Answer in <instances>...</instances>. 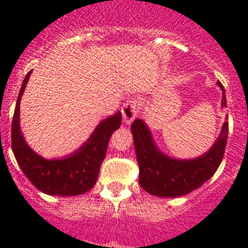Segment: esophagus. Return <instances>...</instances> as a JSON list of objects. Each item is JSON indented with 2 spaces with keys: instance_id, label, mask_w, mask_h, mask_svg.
<instances>
[{
  "instance_id": "34e87169",
  "label": "esophagus",
  "mask_w": 248,
  "mask_h": 248,
  "mask_svg": "<svg viewBox=\"0 0 248 248\" xmlns=\"http://www.w3.org/2000/svg\"><path fill=\"white\" fill-rule=\"evenodd\" d=\"M123 118L126 124H130L138 115V100L137 99H129L126 100L125 104L123 105L122 108Z\"/></svg>"
}]
</instances>
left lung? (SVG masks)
<instances>
[{
	"instance_id": "8db88e82",
	"label": "left lung",
	"mask_w": 248,
	"mask_h": 248,
	"mask_svg": "<svg viewBox=\"0 0 248 248\" xmlns=\"http://www.w3.org/2000/svg\"><path fill=\"white\" fill-rule=\"evenodd\" d=\"M222 89L221 107L226 108V95ZM135 153L139 164V184L146 192L160 198H177L200 187L216 172L222 161L229 123L225 122L217 140L207 153L191 160L172 159L163 154L155 145L154 139L145 123L135 119L131 124Z\"/></svg>"
}]
</instances>
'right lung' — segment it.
<instances>
[{
    "mask_svg": "<svg viewBox=\"0 0 248 248\" xmlns=\"http://www.w3.org/2000/svg\"><path fill=\"white\" fill-rule=\"evenodd\" d=\"M31 73L32 71L26 74L22 83L13 114L11 140L15 157L23 174L39 191L58 196L84 194L97 183L109 139L122 125V113L118 111L113 117L102 120L91 138L73 154L62 159H45L27 145L19 128V102Z\"/></svg>",
    "mask_w": 248,
    "mask_h": 248,
    "instance_id": "1",
    "label": "right lung"
}]
</instances>
